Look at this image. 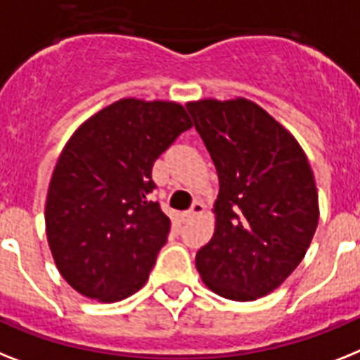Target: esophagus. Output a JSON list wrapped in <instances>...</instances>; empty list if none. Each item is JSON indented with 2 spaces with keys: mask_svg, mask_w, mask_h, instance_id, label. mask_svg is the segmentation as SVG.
Wrapping results in <instances>:
<instances>
[{
  "mask_svg": "<svg viewBox=\"0 0 360 360\" xmlns=\"http://www.w3.org/2000/svg\"><path fill=\"white\" fill-rule=\"evenodd\" d=\"M204 210H206V206H204L202 202H198V200L193 202V206L189 207L186 213H184V219H186V221H191L193 217L202 215V213H204Z\"/></svg>",
  "mask_w": 360,
  "mask_h": 360,
  "instance_id": "obj_1",
  "label": "esophagus"
}]
</instances>
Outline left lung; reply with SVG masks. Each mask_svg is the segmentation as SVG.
Listing matches in <instances>:
<instances>
[{
  "mask_svg": "<svg viewBox=\"0 0 360 360\" xmlns=\"http://www.w3.org/2000/svg\"><path fill=\"white\" fill-rule=\"evenodd\" d=\"M187 110L221 187L215 231L195 257L198 274L222 298L252 302L278 289L313 240V171L292 134L245 97L191 101Z\"/></svg>",
  "mask_w": 360,
  "mask_h": 360,
  "instance_id": "8db88e82",
  "label": "left lung"
}]
</instances>
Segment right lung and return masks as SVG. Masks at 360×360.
Returning <instances> with one entry per match:
<instances>
[{"instance_id": "1", "label": "right lung", "mask_w": 360, "mask_h": 360, "mask_svg": "<svg viewBox=\"0 0 360 360\" xmlns=\"http://www.w3.org/2000/svg\"><path fill=\"white\" fill-rule=\"evenodd\" d=\"M193 123L174 101L120 99L68 139L46 200L55 265L86 298L120 302L148 280L171 221L148 195L153 165Z\"/></svg>"}]
</instances>
